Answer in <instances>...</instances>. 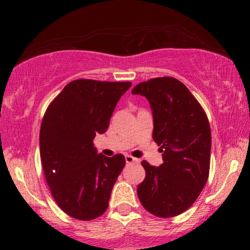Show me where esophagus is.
<instances>
[{
	"label": "esophagus",
	"mask_w": 250,
	"mask_h": 250,
	"mask_svg": "<svg viewBox=\"0 0 250 250\" xmlns=\"http://www.w3.org/2000/svg\"><path fill=\"white\" fill-rule=\"evenodd\" d=\"M125 162L127 163H139L140 160L135 159V157L131 156V155H125Z\"/></svg>",
	"instance_id": "obj_1"
}]
</instances>
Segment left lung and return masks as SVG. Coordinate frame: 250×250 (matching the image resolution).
Returning a JSON list of instances; mask_svg holds the SVG:
<instances>
[{
    "label": "left lung",
    "instance_id": "8db88e82",
    "mask_svg": "<svg viewBox=\"0 0 250 250\" xmlns=\"http://www.w3.org/2000/svg\"><path fill=\"white\" fill-rule=\"evenodd\" d=\"M153 110V139L160 146V167L142 161L146 177L137 196L157 217L182 214L196 201L209 176L211 134L208 117L189 89L174 77H156L131 90Z\"/></svg>",
    "mask_w": 250,
    "mask_h": 250
}]
</instances>
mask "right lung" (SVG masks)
I'll use <instances>...</instances> for the list:
<instances>
[{"mask_svg": "<svg viewBox=\"0 0 250 250\" xmlns=\"http://www.w3.org/2000/svg\"><path fill=\"white\" fill-rule=\"evenodd\" d=\"M130 82L75 80L43 116L40 155L51 195L65 214L90 221L107 210L111 189L125 165L122 154H97L93 140L105 133Z\"/></svg>", "mask_w": 250, "mask_h": 250, "instance_id": "1", "label": "right lung"}]
</instances>
